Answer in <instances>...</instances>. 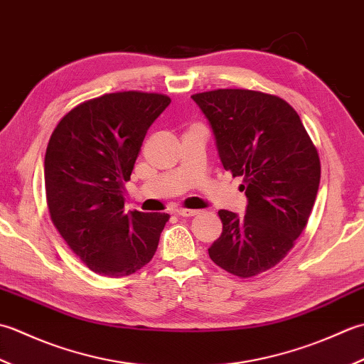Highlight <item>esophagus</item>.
Wrapping results in <instances>:
<instances>
[{
  "mask_svg": "<svg viewBox=\"0 0 364 364\" xmlns=\"http://www.w3.org/2000/svg\"><path fill=\"white\" fill-rule=\"evenodd\" d=\"M176 213L181 215V217H195V215L199 213V210H195V209H177Z\"/></svg>",
  "mask_w": 364,
  "mask_h": 364,
  "instance_id": "34e87169",
  "label": "esophagus"
}]
</instances>
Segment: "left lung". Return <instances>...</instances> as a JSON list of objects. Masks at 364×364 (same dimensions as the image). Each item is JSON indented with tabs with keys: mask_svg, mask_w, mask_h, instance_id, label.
<instances>
[{
	"mask_svg": "<svg viewBox=\"0 0 364 364\" xmlns=\"http://www.w3.org/2000/svg\"><path fill=\"white\" fill-rule=\"evenodd\" d=\"M191 99L209 119L221 163L243 177L247 213L218 210L223 232L212 261L253 278L283 261L306 228L321 182V160L296 111L277 95L215 89Z\"/></svg>",
	"mask_w": 364,
	"mask_h": 364,
	"instance_id": "left-lung-1",
	"label": "left lung"
}]
</instances>
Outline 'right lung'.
Here are the masks:
<instances>
[{
  "mask_svg": "<svg viewBox=\"0 0 364 364\" xmlns=\"http://www.w3.org/2000/svg\"><path fill=\"white\" fill-rule=\"evenodd\" d=\"M171 99L121 91L63 116L46 152V196L58 232L92 272L132 275L151 262L168 213L124 212V183L147 129Z\"/></svg>",
  "mask_w": 364,
  "mask_h": 364,
  "instance_id": "obj_1",
  "label": "right lung"
}]
</instances>
